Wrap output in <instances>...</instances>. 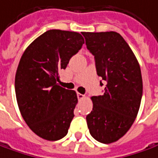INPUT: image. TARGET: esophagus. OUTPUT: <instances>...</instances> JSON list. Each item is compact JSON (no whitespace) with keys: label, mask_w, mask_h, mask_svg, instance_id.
<instances>
[{"label":"esophagus","mask_w":158,"mask_h":158,"mask_svg":"<svg viewBox=\"0 0 158 158\" xmlns=\"http://www.w3.org/2000/svg\"><path fill=\"white\" fill-rule=\"evenodd\" d=\"M77 96H78V98L79 99H83L84 98H85V95H83V94H81V93H77Z\"/></svg>","instance_id":"34e87169"}]
</instances>
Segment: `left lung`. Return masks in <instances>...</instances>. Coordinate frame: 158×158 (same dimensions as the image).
<instances>
[{"instance_id": "8db88e82", "label": "left lung", "mask_w": 158, "mask_h": 158, "mask_svg": "<svg viewBox=\"0 0 158 158\" xmlns=\"http://www.w3.org/2000/svg\"><path fill=\"white\" fill-rule=\"evenodd\" d=\"M82 34L95 59L97 74L106 84L103 95L92 97L93 110L86 116L88 129L97 141L110 143L128 131L138 115L143 94L140 66L119 34Z\"/></svg>"}]
</instances>
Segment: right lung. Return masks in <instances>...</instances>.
I'll return each mask as SVG.
<instances>
[{"instance_id": "right-lung-1", "label": "right lung", "mask_w": 158, "mask_h": 158, "mask_svg": "<svg viewBox=\"0 0 158 158\" xmlns=\"http://www.w3.org/2000/svg\"><path fill=\"white\" fill-rule=\"evenodd\" d=\"M76 32L48 30L35 39L20 58L16 71V99L21 116L33 131L49 141L68 132L78 103L75 91L60 86L59 72L81 49Z\"/></svg>"}]
</instances>
